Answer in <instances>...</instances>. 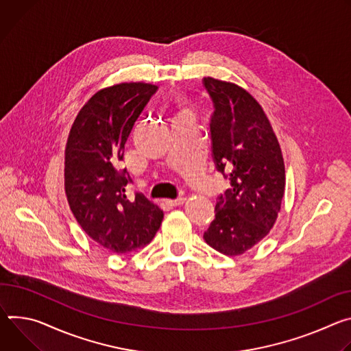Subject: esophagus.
<instances>
[{
	"mask_svg": "<svg viewBox=\"0 0 351 351\" xmlns=\"http://www.w3.org/2000/svg\"><path fill=\"white\" fill-rule=\"evenodd\" d=\"M185 197H178V198H176V199H167L166 202L169 204V205H171V206H178V205H182L184 202H185Z\"/></svg>",
	"mask_w": 351,
	"mask_h": 351,
	"instance_id": "1",
	"label": "esophagus"
}]
</instances>
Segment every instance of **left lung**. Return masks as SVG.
Returning <instances> with one entry per match:
<instances>
[{"mask_svg":"<svg viewBox=\"0 0 351 351\" xmlns=\"http://www.w3.org/2000/svg\"><path fill=\"white\" fill-rule=\"evenodd\" d=\"M213 103L212 158L230 188L216 199L205 241L224 255H240L274 227L285 195V162L259 103L243 88L204 77Z\"/></svg>","mask_w":351,"mask_h":351,"instance_id":"1","label":"left lung"}]
</instances>
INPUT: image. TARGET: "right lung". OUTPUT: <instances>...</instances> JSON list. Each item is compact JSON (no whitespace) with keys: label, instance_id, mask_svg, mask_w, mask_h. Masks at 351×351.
<instances>
[{"label":"right lung","instance_id":"obj_1","mask_svg":"<svg viewBox=\"0 0 351 351\" xmlns=\"http://www.w3.org/2000/svg\"><path fill=\"white\" fill-rule=\"evenodd\" d=\"M158 86L120 84L97 92L76 115L65 149V193L86 234L111 252L125 254L152 241L163 210L141 192L119 163L124 145Z\"/></svg>","mask_w":351,"mask_h":351}]
</instances>
